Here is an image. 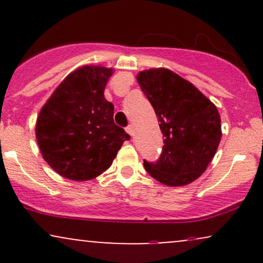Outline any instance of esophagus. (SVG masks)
Segmentation results:
<instances>
[{"instance_id": "1", "label": "esophagus", "mask_w": 263, "mask_h": 263, "mask_svg": "<svg viewBox=\"0 0 263 263\" xmlns=\"http://www.w3.org/2000/svg\"><path fill=\"white\" fill-rule=\"evenodd\" d=\"M126 132H127L128 135L134 136V127H132V125H128L127 127H126Z\"/></svg>"}]
</instances>
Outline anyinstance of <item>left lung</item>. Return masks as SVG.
I'll use <instances>...</instances> for the list:
<instances>
[{
    "label": "left lung",
    "instance_id": "1",
    "mask_svg": "<svg viewBox=\"0 0 263 263\" xmlns=\"http://www.w3.org/2000/svg\"><path fill=\"white\" fill-rule=\"evenodd\" d=\"M163 137L157 162L143 161L149 176L170 186L186 185L206 170L221 140L218 108L182 77L164 68L137 75Z\"/></svg>",
    "mask_w": 263,
    "mask_h": 263
}]
</instances>
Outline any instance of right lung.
Segmentation results:
<instances>
[{"label": "right lung", "mask_w": 263, "mask_h": 263, "mask_svg": "<svg viewBox=\"0 0 263 263\" xmlns=\"http://www.w3.org/2000/svg\"><path fill=\"white\" fill-rule=\"evenodd\" d=\"M112 69L85 65L69 74L45 102L35 123L44 161L62 177L89 180L112 164L129 140L115 125L114 105L104 96Z\"/></svg>", "instance_id": "1"}]
</instances>
